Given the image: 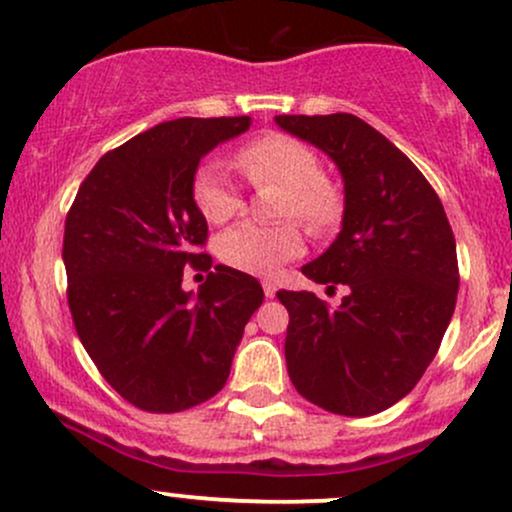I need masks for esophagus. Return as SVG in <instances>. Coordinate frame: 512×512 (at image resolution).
Wrapping results in <instances>:
<instances>
[{
    "instance_id": "34e87169",
    "label": "esophagus",
    "mask_w": 512,
    "mask_h": 512,
    "mask_svg": "<svg viewBox=\"0 0 512 512\" xmlns=\"http://www.w3.org/2000/svg\"><path fill=\"white\" fill-rule=\"evenodd\" d=\"M262 289H264V296H267V298H274L276 296V284H274V281H262Z\"/></svg>"
}]
</instances>
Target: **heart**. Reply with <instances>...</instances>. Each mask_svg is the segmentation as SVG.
<instances>
[{
  "label": "heart",
  "mask_w": 512,
  "mask_h": 512,
  "mask_svg": "<svg viewBox=\"0 0 512 512\" xmlns=\"http://www.w3.org/2000/svg\"><path fill=\"white\" fill-rule=\"evenodd\" d=\"M236 166L255 185L286 187L281 199V214L298 216L313 231H325L339 219L342 197L330 180L322 175L320 156L308 144L298 142L289 134H262L236 151ZM197 209L211 223H226L243 207L236 182L228 178L219 161L204 163L197 170L192 185ZM303 252V236L293 223L279 226H257L240 223L226 231L219 240L221 260L248 274H276L286 262Z\"/></svg>",
  "instance_id": "obj_1"
}]
</instances>
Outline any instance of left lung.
I'll return each instance as SVG.
<instances>
[{"label":"left lung","mask_w":512,"mask_h":512,"mask_svg":"<svg viewBox=\"0 0 512 512\" xmlns=\"http://www.w3.org/2000/svg\"><path fill=\"white\" fill-rule=\"evenodd\" d=\"M274 122L325 151L344 180L342 231L303 274L349 286V296L332 310L310 291L276 293L289 310L291 383L332 414H378L414 390L455 313L460 272L448 216L421 170L361 117Z\"/></svg>","instance_id":"left-lung-1"}]
</instances>
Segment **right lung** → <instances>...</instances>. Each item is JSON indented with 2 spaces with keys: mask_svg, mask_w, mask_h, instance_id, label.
Returning <instances> with one entry per match:
<instances>
[{
  "mask_svg": "<svg viewBox=\"0 0 512 512\" xmlns=\"http://www.w3.org/2000/svg\"><path fill=\"white\" fill-rule=\"evenodd\" d=\"M250 125L248 115L180 117L146 129L93 166L64 221L76 334L108 385L144 411L214 397L264 301L255 276L226 264L197 293L182 289L187 267H211L192 195L199 161Z\"/></svg>",
  "mask_w": 512,
  "mask_h": 512,
  "instance_id": "add662e5",
  "label": "right lung"
}]
</instances>
